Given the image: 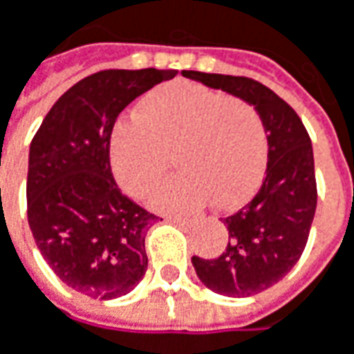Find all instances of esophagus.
Segmentation results:
<instances>
[{
	"mask_svg": "<svg viewBox=\"0 0 354 354\" xmlns=\"http://www.w3.org/2000/svg\"><path fill=\"white\" fill-rule=\"evenodd\" d=\"M166 222L176 223V225H186V223H190L186 218H176V216H168V218H166Z\"/></svg>",
	"mask_w": 354,
	"mask_h": 354,
	"instance_id": "esophagus-1",
	"label": "esophagus"
}]
</instances>
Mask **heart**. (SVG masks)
Instances as JSON below:
<instances>
[{
  "label": "heart",
  "mask_w": 354,
  "mask_h": 354,
  "mask_svg": "<svg viewBox=\"0 0 354 354\" xmlns=\"http://www.w3.org/2000/svg\"><path fill=\"white\" fill-rule=\"evenodd\" d=\"M176 152L184 172L150 198L166 214L207 206L232 209L254 192L266 166V129L245 100L196 83H168L140 100L136 116L116 124L111 164L118 184L147 196L166 174Z\"/></svg>",
  "instance_id": "b5f03b06"
}]
</instances>
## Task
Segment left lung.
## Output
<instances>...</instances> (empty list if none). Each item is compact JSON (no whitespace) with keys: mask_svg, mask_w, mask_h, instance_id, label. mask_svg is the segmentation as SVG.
Here are the masks:
<instances>
[{"mask_svg":"<svg viewBox=\"0 0 354 354\" xmlns=\"http://www.w3.org/2000/svg\"><path fill=\"white\" fill-rule=\"evenodd\" d=\"M254 106L268 134V168L254 198L222 220L227 243L220 257H192L200 281L218 295L252 297L299 261L315 218L317 184L311 138L297 113L271 88L248 77L182 71Z\"/></svg>","mask_w":354,"mask_h":354,"instance_id":"obj_1","label":"left lung"}]
</instances>
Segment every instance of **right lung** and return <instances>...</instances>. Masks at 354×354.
I'll list each match as a JSON object with an SVG mask.
<instances>
[{"label":"right lung","mask_w":354,"mask_h":354,"mask_svg":"<svg viewBox=\"0 0 354 354\" xmlns=\"http://www.w3.org/2000/svg\"><path fill=\"white\" fill-rule=\"evenodd\" d=\"M172 69H111L81 79L43 118L29 147L27 220L55 275L93 299L131 293L148 268L158 220L116 186L111 134L118 115Z\"/></svg>","instance_id":"add662e5"}]
</instances>
